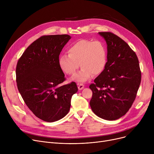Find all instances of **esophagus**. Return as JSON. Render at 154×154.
I'll list each match as a JSON object with an SVG mask.
<instances>
[{"label":"esophagus","instance_id":"esophagus-1","mask_svg":"<svg viewBox=\"0 0 154 154\" xmlns=\"http://www.w3.org/2000/svg\"><path fill=\"white\" fill-rule=\"evenodd\" d=\"M84 88V85L82 84H78V88L79 90H82Z\"/></svg>","mask_w":154,"mask_h":154}]
</instances>
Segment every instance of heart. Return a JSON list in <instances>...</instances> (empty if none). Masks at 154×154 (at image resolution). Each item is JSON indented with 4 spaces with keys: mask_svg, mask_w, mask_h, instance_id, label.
Here are the masks:
<instances>
[{
    "mask_svg": "<svg viewBox=\"0 0 154 154\" xmlns=\"http://www.w3.org/2000/svg\"><path fill=\"white\" fill-rule=\"evenodd\" d=\"M68 53L59 56V66L65 74L72 75L75 74L80 64L82 69L71 79L75 82H86L92 74H101L106 66L107 48L100 40H79L70 45Z\"/></svg>",
    "mask_w": 154,
    "mask_h": 154,
    "instance_id": "obj_1",
    "label": "heart"
}]
</instances>
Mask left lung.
I'll list each match as a JSON object with an SVG mask.
<instances>
[{
    "label": "left lung",
    "instance_id": "obj_1",
    "mask_svg": "<svg viewBox=\"0 0 154 154\" xmlns=\"http://www.w3.org/2000/svg\"><path fill=\"white\" fill-rule=\"evenodd\" d=\"M106 40L107 62L90 85V106L94 114L107 120L124 116L135 100L141 81L138 58L129 45L111 32H99Z\"/></svg>",
    "mask_w": 154,
    "mask_h": 154
}]
</instances>
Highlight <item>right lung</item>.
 <instances>
[{
  "instance_id": "obj_1",
  "label": "right lung",
  "mask_w": 154,
  "mask_h": 154,
  "mask_svg": "<svg viewBox=\"0 0 154 154\" xmlns=\"http://www.w3.org/2000/svg\"><path fill=\"white\" fill-rule=\"evenodd\" d=\"M69 35H44L31 44L18 60L16 81L29 109L45 122H53L66 116L72 96L78 88L75 82L60 86L65 75L58 59Z\"/></svg>"
}]
</instances>
